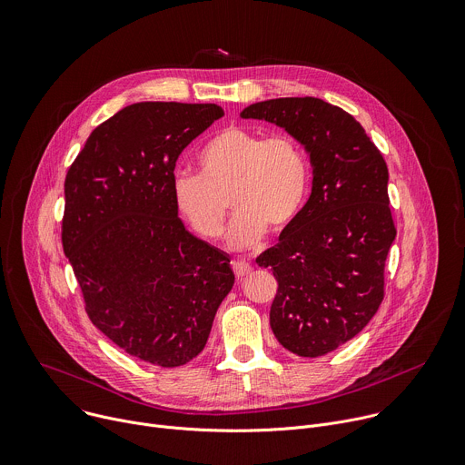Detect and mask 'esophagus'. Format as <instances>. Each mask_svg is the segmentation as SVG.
Instances as JSON below:
<instances>
[{"mask_svg": "<svg viewBox=\"0 0 465 465\" xmlns=\"http://www.w3.org/2000/svg\"><path fill=\"white\" fill-rule=\"evenodd\" d=\"M232 269H234V274L238 276V278H242V276H245V274H249L251 272V265H249V262H245V260H232Z\"/></svg>", "mask_w": 465, "mask_h": 465, "instance_id": "1", "label": "esophagus"}]
</instances>
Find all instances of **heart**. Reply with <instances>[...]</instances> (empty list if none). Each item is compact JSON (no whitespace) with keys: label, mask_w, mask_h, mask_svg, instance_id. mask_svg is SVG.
<instances>
[{"label":"heart","mask_w":465,"mask_h":465,"mask_svg":"<svg viewBox=\"0 0 465 465\" xmlns=\"http://www.w3.org/2000/svg\"><path fill=\"white\" fill-rule=\"evenodd\" d=\"M200 175L181 173L173 181V202L181 218L205 238L223 232L227 200L236 211L227 243L234 251L258 245L267 227L281 232L299 216L310 184L304 150L286 135L269 137L229 126L198 153Z\"/></svg>","instance_id":"heart-1"}]
</instances>
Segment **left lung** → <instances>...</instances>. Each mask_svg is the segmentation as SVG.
Instances as JSON below:
<instances>
[{
  "label": "left lung",
  "mask_w": 465,
  "mask_h": 465,
  "mask_svg": "<svg viewBox=\"0 0 465 465\" xmlns=\"http://www.w3.org/2000/svg\"><path fill=\"white\" fill-rule=\"evenodd\" d=\"M240 115L284 128L310 153L312 196L256 263L278 282L269 312L278 342L324 355L355 337L385 295L396 238L387 163L350 114L315 97L271 99Z\"/></svg>",
  "instance_id": "obj_1"
}]
</instances>
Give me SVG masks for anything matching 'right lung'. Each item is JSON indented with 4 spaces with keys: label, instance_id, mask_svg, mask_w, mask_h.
<instances>
[{
    "label": "right lung",
    "instance_id": "right-lung-1",
    "mask_svg": "<svg viewBox=\"0 0 465 465\" xmlns=\"http://www.w3.org/2000/svg\"><path fill=\"white\" fill-rule=\"evenodd\" d=\"M220 117L216 104L126 106L91 132L64 183L62 243L87 317L163 368L205 348L234 284L229 256L184 229L173 202L179 153Z\"/></svg>",
    "mask_w": 465,
    "mask_h": 465
}]
</instances>
